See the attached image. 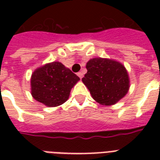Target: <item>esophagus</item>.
Masks as SVG:
<instances>
[{
  "instance_id": "obj_1",
  "label": "esophagus",
  "mask_w": 160,
  "mask_h": 160,
  "mask_svg": "<svg viewBox=\"0 0 160 160\" xmlns=\"http://www.w3.org/2000/svg\"><path fill=\"white\" fill-rule=\"evenodd\" d=\"M77 75H78V76H79V77L80 78V80H81V79H82V78H83V75H83L82 72H78L77 73Z\"/></svg>"
}]
</instances>
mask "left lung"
Here are the masks:
<instances>
[{
  "mask_svg": "<svg viewBox=\"0 0 160 160\" xmlns=\"http://www.w3.org/2000/svg\"><path fill=\"white\" fill-rule=\"evenodd\" d=\"M86 69L87 73L82 78V82L93 99L100 105H114L129 91V74L119 61L95 57L88 61Z\"/></svg>",
  "mask_w": 160,
  "mask_h": 160,
  "instance_id": "obj_1",
  "label": "left lung"
}]
</instances>
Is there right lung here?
Wrapping results in <instances>:
<instances>
[{
    "instance_id": "right-lung-1",
    "label": "right lung",
    "mask_w": 160,
    "mask_h": 160,
    "mask_svg": "<svg viewBox=\"0 0 160 160\" xmlns=\"http://www.w3.org/2000/svg\"><path fill=\"white\" fill-rule=\"evenodd\" d=\"M80 78L59 61L47 63L34 70L31 78L32 97L48 107L62 105Z\"/></svg>"
}]
</instances>
